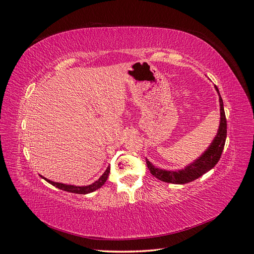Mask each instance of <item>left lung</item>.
Listing matches in <instances>:
<instances>
[{"instance_id": "8db88e82", "label": "left lung", "mask_w": 254, "mask_h": 254, "mask_svg": "<svg viewBox=\"0 0 254 254\" xmlns=\"http://www.w3.org/2000/svg\"><path fill=\"white\" fill-rule=\"evenodd\" d=\"M215 88L218 92L219 90L215 86ZM219 103H220V125L218 128V133L214 138L211 146L207 148V150L202 154L198 159L192 164H190L185 169L179 170V171H169V170H163L154 167L148 159H147V166L152 173L159 181H163L166 183H172V184H186L190 183L191 181L200 178L203 176L204 173L211 170L215 167V165L219 162L221 157L222 151L224 148V143H226L227 138V119L226 114H224L223 102L222 99L219 95Z\"/></svg>"}]
</instances>
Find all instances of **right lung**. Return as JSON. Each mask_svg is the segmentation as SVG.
<instances>
[{
    "instance_id": "1",
    "label": "right lung",
    "mask_w": 254,
    "mask_h": 254,
    "mask_svg": "<svg viewBox=\"0 0 254 254\" xmlns=\"http://www.w3.org/2000/svg\"><path fill=\"white\" fill-rule=\"evenodd\" d=\"M110 171H111V168L107 167V169L105 170V172L103 173L102 176L100 177V179L98 181H96L95 183H92L90 185H87V186H74V185H66V184H63V183H57V182H53V181H50L46 178H43L42 176H40L41 178L45 179L47 182H49L50 184H52L53 186L60 188V190H64V191H68V192H73V193H81V194H85V193H89V192H92L95 191L97 190H99L100 187H102L105 182L107 181V178H108V175H110Z\"/></svg>"
}]
</instances>
